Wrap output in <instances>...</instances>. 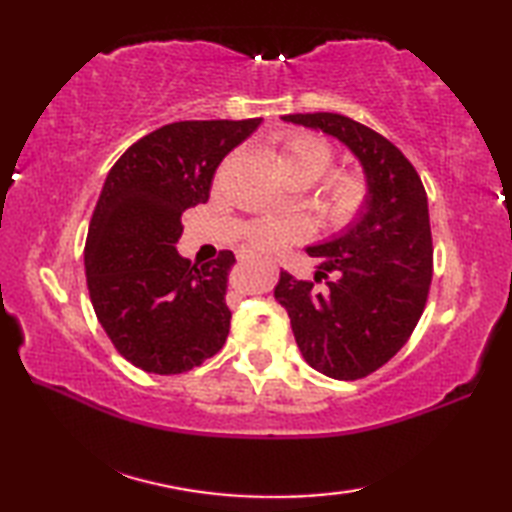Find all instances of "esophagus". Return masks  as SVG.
Here are the masks:
<instances>
[{"mask_svg": "<svg viewBox=\"0 0 512 512\" xmlns=\"http://www.w3.org/2000/svg\"><path fill=\"white\" fill-rule=\"evenodd\" d=\"M242 259H248V257H253V255H239Z\"/></svg>", "mask_w": 512, "mask_h": 512, "instance_id": "34e87169", "label": "esophagus"}]
</instances>
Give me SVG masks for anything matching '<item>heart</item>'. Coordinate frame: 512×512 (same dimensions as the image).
<instances>
[{"label":"heart","instance_id":"obj_1","mask_svg":"<svg viewBox=\"0 0 512 512\" xmlns=\"http://www.w3.org/2000/svg\"><path fill=\"white\" fill-rule=\"evenodd\" d=\"M334 149L328 140L308 132H290L279 140L275 149V165L284 178L317 180L330 167ZM367 198V184L361 173L336 171L325 180L321 189V211L332 224L350 222L363 209ZM248 239L262 250H281L303 235L299 220H257L248 226Z\"/></svg>","mask_w":512,"mask_h":512}]
</instances>
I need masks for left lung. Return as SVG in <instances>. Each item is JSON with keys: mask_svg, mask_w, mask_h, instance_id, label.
<instances>
[{"mask_svg": "<svg viewBox=\"0 0 512 512\" xmlns=\"http://www.w3.org/2000/svg\"><path fill=\"white\" fill-rule=\"evenodd\" d=\"M281 121L339 140L363 169V209L330 239L306 246L321 259L314 280L324 286L281 270L275 288L306 363L336 380L363 378L407 343L427 303L433 273L427 193L402 151L352 118L317 112Z\"/></svg>", "mask_w": 512, "mask_h": 512, "instance_id": "obj_1", "label": "left lung"}]
</instances>
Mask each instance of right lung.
Instances as JSON below:
<instances>
[{
    "label": "right lung",
    "mask_w": 512,
    "mask_h": 512,
    "mask_svg": "<svg viewBox=\"0 0 512 512\" xmlns=\"http://www.w3.org/2000/svg\"><path fill=\"white\" fill-rule=\"evenodd\" d=\"M262 118L182 121L140 138L116 160L92 213L85 275L114 347L149 374H180L222 350L231 250L206 264L180 257V215L211 195L215 169Z\"/></svg>",
    "instance_id": "add662e5"
}]
</instances>
